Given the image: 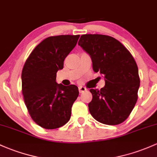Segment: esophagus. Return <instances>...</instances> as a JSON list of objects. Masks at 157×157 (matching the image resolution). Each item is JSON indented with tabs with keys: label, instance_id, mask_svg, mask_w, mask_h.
<instances>
[{
	"label": "esophagus",
	"instance_id": "1",
	"mask_svg": "<svg viewBox=\"0 0 157 157\" xmlns=\"http://www.w3.org/2000/svg\"><path fill=\"white\" fill-rule=\"evenodd\" d=\"M86 90H87V89H86V87H83V86H79V87H78L79 93H83V92H85Z\"/></svg>",
	"mask_w": 157,
	"mask_h": 157
}]
</instances>
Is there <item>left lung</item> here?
<instances>
[{
  "label": "left lung",
  "instance_id": "obj_1",
  "mask_svg": "<svg viewBox=\"0 0 157 157\" xmlns=\"http://www.w3.org/2000/svg\"><path fill=\"white\" fill-rule=\"evenodd\" d=\"M78 44L90 55L94 71L105 78V87L90 90L89 112L102 124H121L138 99L140 78L136 60L122 43L107 35L83 34Z\"/></svg>",
  "mask_w": 157,
  "mask_h": 157
}]
</instances>
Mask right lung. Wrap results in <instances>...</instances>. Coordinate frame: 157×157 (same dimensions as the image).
<instances>
[{
    "label": "right lung",
    "instance_id": "obj_1",
    "mask_svg": "<svg viewBox=\"0 0 157 157\" xmlns=\"http://www.w3.org/2000/svg\"><path fill=\"white\" fill-rule=\"evenodd\" d=\"M80 35H59L45 39L32 51L21 72V91L33 121L53 129L67 124L78 96L77 86L56 82L57 72L76 45Z\"/></svg>",
    "mask_w": 157,
    "mask_h": 157
}]
</instances>
